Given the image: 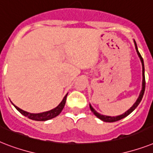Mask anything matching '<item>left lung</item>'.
<instances>
[{
  "label": "left lung",
  "mask_w": 153,
  "mask_h": 153,
  "mask_svg": "<svg viewBox=\"0 0 153 153\" xmlns=\"http://www.w3.org/2000/svg\"><path fill=\"white\" fill-rule=\"evenodd\" d=\"M134 45H135V49H136V51L137 53V55H138L139 58L140 60V62H141V65H142V88H141V91H140V94H139V96L137 98V100H136V102H134V105L132 106L130 108H129L128 111H126L125 113H123V114H120V115H118V116H107V115H102L101 114L98 113L97 111L96 110L94 109L92 106L91 104H89V107H90V109L91 111L93 112V114L95 115L98 118H100V120L103 121V122H106V123H114V122H117L118 120H121V119H123L125 117L128 116L129 114H131L134 110L136 109V107H137L139 105V103L140 102L141 100H142L143 96H144V93H145V65H144V61H143V58L141 57V55L139 53L138 50H137V43L135 42V40H134Z\"/></svg>",
  "instance_id": "1"
}]
</instances>
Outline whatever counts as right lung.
Masks as SVG:
<instances>
[{
  "label": "right lung",
  "instance_id": "obj_1",
  "mask_svg": "<svg viewBox=\"0 0 153 153\" xmlns=\"http://www.w3.org/2000/svg\"><path fill=\"white\" fill-rule=\"evenodd\" d=\"M68 93L65 96V97L63 98V100H62V102H60L59 104L57 105V107L51 110V111H45V112H42V113H37V114H34V113H29V112H27V111H24V110L20 109L18 107H16V105L13 104L16 110L19 111V113H21L23 115L26 116L27 118H29L31 120H35V121H47L50 120V119H52V118H55L57 117L58 114H59L63 110L65 107V101H66V97Z\"/></svg>",
  "mask_w": 153,
  "mask_h": 153
}]
</instances>
